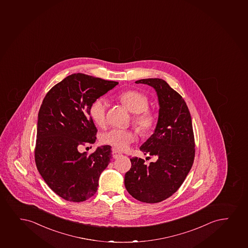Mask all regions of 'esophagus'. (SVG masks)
Masks as SVG:
<instances>
[{
	"instance_id": "34e87169",
	"label": "esophagus",
	"mask_w": 248,
	"mask_h": 248,
	"mask_svg": "<svg viewBox=\"0 0 248 248\" xmlns=\"http://www.w3.org/2000/svg\"><path fill=\"white\" fill-rule=\"evenodd\" d=\"M122 156V154L118 152V151L113 150L112 151V157L113 158H118V157H121Z\"/></svg>"
}]
</instances>
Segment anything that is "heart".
Masks as SVG:
<instances>
[{
	"label": "heart",
	"mask_w": 248,
	"mask_h": 248,
	"mask_svg": "<svg viewBox=\"0 0 248 248\" xmlns=\"http://www.w3.org/2000/svg\"><path fill=\"white\" fill-rule=\"evenodd\" d=\"M123 106L133 114L132 123L142 134H148L154 130L157 123V116L153 110L148 109L149 100L146 94L137 91H127L119 95ZM107 105L103 98L94 100L90 108L91 119L96 125L102 126L107 119ZM134 132L129 130L111 129L104 132L100 141L117 150H125L135 141Z\"/></svg>",
	"instance_id": "heart-1"
}]
</instances>
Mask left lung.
<instances>
[{
	"mask_svg": "<svg viewBox=\"0 0 248 248\" xmlns=\"http://www.w3.org/2000/svg\"><path fill=\"white\" fill-rule=\"evenodd\" d=\"M135 83L150 85L157 92V125L140 148L157 160L147 166L141 158H131L125 187L136 200L154 204L173 195L185 181L194 163L195 138L188 107L177 91L162 78H143Z\"/></svg>",
	"mask_w": 248,
	"mask_h": 248,
	"instance_id": "8db88e82",
	"label": "left lung"
}]
</instances>
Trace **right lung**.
<instances>
[{
  "mask_svg": "<svg viewBox=\"0 0 248 248\" xmlns=\"http://www.w3.org/2000/svg\"><path fill=\"white\" fill-rule=\"evenodd\" d=\"M109 81L78 73L47 92L38 112L35 163L48 187L63 200L82 202L96 193L100 173L111 158L110 146L80 154L79 145L94 143L97 129L90 116L94 100L114 88Z\"/></svg>",
  "mask_w": 248,
  "mask_h": 248,
  "instance_id": "add662e5",
  "label": "right lung"
}]
</instances>
